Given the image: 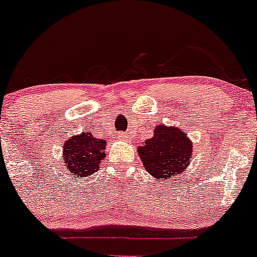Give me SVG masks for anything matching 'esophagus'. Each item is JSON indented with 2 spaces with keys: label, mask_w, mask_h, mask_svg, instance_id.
<instances>
[{
  "label": "esophagus",
  "mask_w": 257,
  "mask_h": 257,
  "mask_svg": "<svg viewBox=\"0 0 257 257\" xmlns=\"http://www.w3.org/2000/svg\"><path fill=\"white\" fill-rule=\"evenodd\" d=\"M117 138H118L119 140H122V141L128 140V139H126V135L123 134V133H118V134H117Z\"/></svg>",
  "instance_id": "obj_1"
}]
</instances>
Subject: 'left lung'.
<instances>
[{"label":"left lung","mask_w":257,"mask_h":257,"mask_svg":"<svg viewBox=\"0 0 257 257\" xmlns=\"http://www.w3.org/2000/svg\"><path fill=\"white\" fill-rule=\"evenodd\" d=\"M144 168L158 180L175 178L190 166L192 143L178 126L157 125L155 135L138 149Z\"/></svg>","instance_id":"obj_1"}]
</instances>
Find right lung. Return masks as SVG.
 <instances>
[{"label":"right lung","mask_w":257,"mask_h":257,"mask_svg":"<svg viewBox=\"0 0 257 257\" xmlns=\"http://www.w3.org/2000/svg\"><path fill=\"white\" fill-rule=\"evenodd\" d=\"M105 149L106 140L94 138L87 132L65 141L63 159L69 173L85 178L98 172L100 162L106 156Z\"/></svg>","instance_id":"right-lung-1"}]
</instances>
